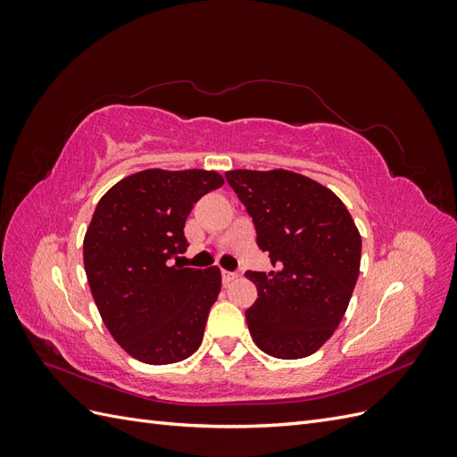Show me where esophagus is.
<instances>
[{"instance_id": "esophagus-1", "label": "esophagus", "mask_w": 457, "mask_h": 457, "mask_svg": "<svg viewBox=\"0 0 457 457\" xmlns=\"http://www.w3.org/2000/svg\"><path fill=\"white\" fill-rule=\"evenodd\" d=\"M220 276H223V284L225 286H228L232 280L238 278V274L237 272H230V270H223V272H220Z\"/></svg>"}]
</instances>
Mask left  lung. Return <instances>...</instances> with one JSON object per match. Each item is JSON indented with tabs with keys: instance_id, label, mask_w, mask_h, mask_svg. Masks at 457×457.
I'll return each instance as SVG.
<instances>
[{
	"instance_id": "1",
	"label": "left lung",
	"mask_w": 457,
	"mask_h": 457,
	"mask_svg": "<svg viewBox=\"0 0 457 457\" xmlns=\"http://www.w3.org/2000/svg\"><path fill=\"white\" fill-rule=\"evenodd\" d=\"M225 177L274 267L245 272L257 286V301L245 311L250 334L270 356H309L349 307L362 253L354 220L334 192L299 173L237 170Z\"/></svg>"
}]
</instances>
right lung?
Here are the masks:
<instances>
[{
	"label": "right lung",
	"mask_w": 457,
	"mask_h": 457,
	"mask_svg": "<svg viewBox=\"0 0 457 457\" xmlns=\"http://www.w3.org/2000/svg\"><path fill=\"white\" fill-rule=\"evenodd\" d=\"M223 183L215 171L146 170L95 207L84 240L87 282L104 326L137 361L173 364L200 347L220 270L171 261L188 247L190 210Z\"/></svg>",
	"instance_id": "add662e5"
}]
</instances>
